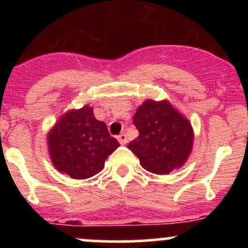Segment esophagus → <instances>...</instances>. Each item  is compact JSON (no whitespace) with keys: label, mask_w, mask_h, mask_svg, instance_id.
I'll return each instance as SVG.
<instances>
[{"label":"esophagus","mask_w":248,"mask_h":248,"mask_svg":"<svg viewBox=\"0 0 248 248\" xmlns=\"http://www.w3.org/2000/svg\"><path fill=\"white\" fill-rule=\"evenodd\" d=\"M117 140H119V142H120V144H121V145L127 144V137H126V134L121 133L119 137H117Z\"/></svg>","instance_id":"obj_1"}]
</instances>
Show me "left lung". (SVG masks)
<instances>
[{
  "label": "left lung",
  "instance_id": "obj_1",
  "mask_svg": "<svg viewBox=\"0 0 248 248\" xmlns=\"http://www.w3.org/2000/svg\"><path fill=\"white\" fill-rule=\"evenodd\" d=\"M138 138L128 149L147 171L166 175L186 163L193 149L191 122L168 101L146 99L133 117Z\"/></svg>",
  "mask_w": 248,
  "mask_h": 248
}]
</instances>
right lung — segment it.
Instances as JSON below:
<instances>
[{"instance_id":"obj_1","label":"right lung","mask_w":248,"mask_h":248,"mask_svg":"<svg viewBox=\"0 0 248 248\" xmlns=\"http://www.w3.org/2000/svg\"><path fill=\"white\" fill-rule=\"evenodd\" d=\"M46 139L55 168L77 180L103 170L106 159L120 146L90 106L64 112L47 132Z\"/></svg>"}]
</instances>
